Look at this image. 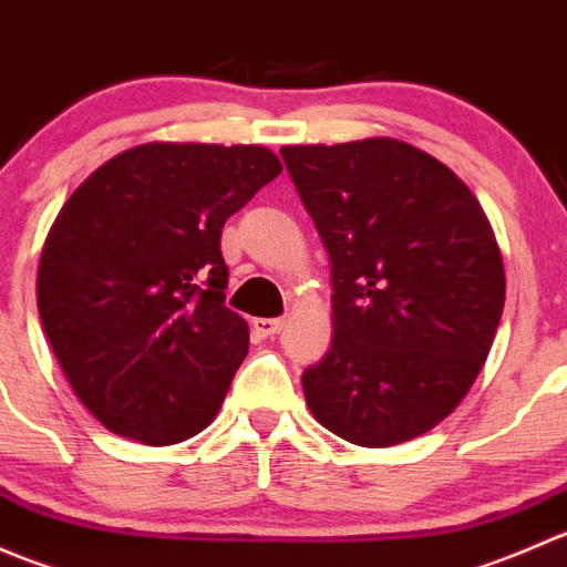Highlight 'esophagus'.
Returning a JSON list of instances; mask_svg holds the SVG:
<instances>
[{"label":"esophagus","mask_w":567,"mask_h":567,"mask_svg":"<svg viewBox=\"0 0 567 567\" xmlns=\"http://www.w3.org/2000/svg\"><path fill=\"white\" fill-rule=\"evenodd\" d=\"M251 326H255V331L260 337H274V334H279V331H282L285 320L282 318H255V320H251Z\"/></svg>","instance_id":"obj_1"}]
</instances>
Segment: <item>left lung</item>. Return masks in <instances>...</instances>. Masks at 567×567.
<instances>
[{
	"label": "left lung",
	"instance_id": "8db88e82",
	"mask_svg": "<svg viewBox=\"0 0 567 567\" xmlns=\"http://www.w3.org/2000/svg\"><path fill=\"white\" fill-rule=\"evenodd\" d=\"M279 153L331 262V348L301 375L312 416L359 447L422 436L472 390L505 310L488 216L392 136Z\"/></svg>",
	"mask_w": 567,
	"mask_h": 567
}]
</instances>
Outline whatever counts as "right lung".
Here are the masks:
<instances>
[{
    "label": "right lung",
    "instance_id": "1",
    "mask_svg": "<svg viewBox=\"0 0 567 567\" xmlns=\"http://www.w3.org/2000/svg\"><path fill=\"white\" fill-rule=\"evenodd\" d=\"M282 173L260 145L147 142L101 164L56 214L38 312L76 398L151 447L197 436L249 351L225 307L221 227Z\"/></svg>",
    "mask_w": 567,
    "mask_h": 567
}]
</instances>
